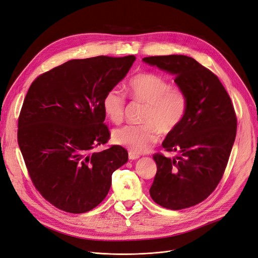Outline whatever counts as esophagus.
Returning a JSON list of instances; mask_svg holds the SVG:
<instances>
[{
	"instance_id": "esophagus-1",
	"label": "esophagus",
	"mask_w": 258,
	"mask_h": 258,
	"mask_svg": "<svg viewBox=\"0 0 258 258\" xmlns=\"http://www.w3.org/2000/svg\"><path fill=\"white\" fill-rule=\"evenodd\" d=\"M140 156H139V154H136V153H134V152H132V151H130L128 152V158L131 159V160H135V159H138Z\"/></svg>"
}]
</instances>
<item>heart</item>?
<instances>
[{"mask_svg":"<svg viewBox=\"0 0 258 258\" xmlns=\"http://www.w3.org/2000/svg\"><path fill=\"white\" fill-rule=\"evenodd\" d=\"M128 90L133 99L148 104L144 118L146 125L120 127L113 132L112 139L136 154L146 153L158 141L159 132L168 135L179 126L187 113L189 98L182 87L149 72L133 76ZM103 108L111 122L120 123L125 110V95L117 88L109 90L103 100Z\"/></svg>","mask_w":258,"mask_h":258,"instance_id":"obj_1","label":"heart"}]
</instances>
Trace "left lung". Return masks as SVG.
<instances>
[{
	"mask_svg": "<svg viewBox=\"0 0 258 258\" xmlns=\"http://www.w3.org/2000/svg\"><path fill=\"white\" fill-rule=\"evenodd\" d=\"M142 60L173 74L175 84L188 94L184 120L163 142L176 156H153L157 171L150 188L158 205L173 211L188 208L204 201L222 178L236 137L234 106L218 76L192 57L151 56Z\"/></svg>",
	"mask_w": 258,
	"mask_h": 258,
	"instance_id": "8db88e82",
	"label": "left lung"
}]
</instances>
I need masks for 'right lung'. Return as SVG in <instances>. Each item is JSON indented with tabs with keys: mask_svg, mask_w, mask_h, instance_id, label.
<instances>
[{
	"mask_svg": "<svg viewBox=\"0 0 258 258\" xmlns=\"http://www.w3.org/2000/svg\"><path fill=\"white\" fill-rule=\"evenodd\" d=\"M136 59L97 56L72 59L33 82L18 122V144L33 184L55 207L83 214L107 196L111 175L128 159L109 139L103 100Z\"/></svg>",
	"mask_w": 258,
	"mask_h": 258,
	"instance_id": "add662e5",
	"label": "right lung"
}]
</instances>
